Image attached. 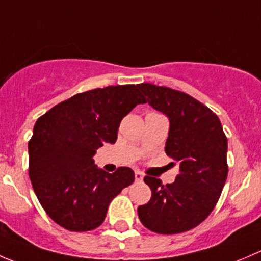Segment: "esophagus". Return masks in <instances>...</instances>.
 Masks as SVG:
<instances>
[{"mask_svg": "<svg viewBox=\"0 0 261 261\" xmlns=\"http://www.w3.org/2000/svg\"><path fill=\"white\" fill-rule=\"evenodd\" d=\"M144 176L140 171H135V179L136 181H143Z\"/></svg>", "mask_w": 261, "mask_h": 261, "instance_id": "1", "label": "esophagus"}]
</instances>
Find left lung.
<instances>
[{"label": "left lung", "instance_id": "left-lung-1", "mask_svg": "<svg viewBox=\"0 0 261 261\" xmlns=\"http://www.w3.org/2000/svg\"><path fill=\"white\" fill-rule=\"evenodd\" d=\"M149 105L169 118L166 154L179 163L173 184L144 177L151 198L138 208L144 227L161 234L195 228L213 212L227 174V136L218 116L179 90L143 83Z\"/></svg>", "mask_w": 261, "mask_h": 261}]
</instances>
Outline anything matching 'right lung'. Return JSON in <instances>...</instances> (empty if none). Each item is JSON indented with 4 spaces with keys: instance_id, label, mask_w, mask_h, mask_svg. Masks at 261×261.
<instances>
[{
    "instance_id": "1",
    "label": "right lung",
    "mask_w": 261,
    "mask_h": 261,
    "mask_svg": "<svg viewBox=\"0 0 261 261\" xmlns=\"http://www.w3.org/2000/svg\"><path fill=\"white\" fill-rule=\"evenodd\" d=\"M138 87L79 93L35 122L28 144L29 177L40 205L58 226L74 232L99 227L112 199L135 179L128 167L108 173L93 156L105 143H116L122 118L146 102Z\"/></svg>"
}]
</instances>
